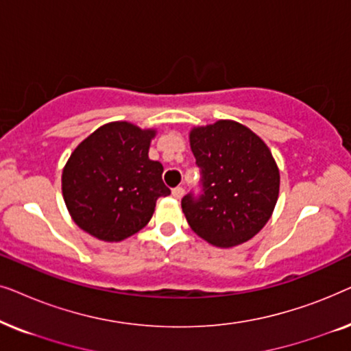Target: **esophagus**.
I'll return each mask as SVG.
<instances>
[{
    "mask_svg": "<svg viewBox=\"0 0 351 351\" xmlns=\"http://www.w3.org/2000/svg\"><path fill=\"white\" fill-rule=\"evenodd\" d=\"M184 193H185V190L182 189V186H176V189L172 190V196H174L176 199H180L182 196H184Z\"/></svg>",
    "mask_w": 351,
    "mask_h": 351,
    "instance_id": "34e87169",
    "label": "esophagus"
}]
</instances>
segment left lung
<instances>
[{
	"label": "left lung",
	"instance_id": "1",
	"mask_svg": "<svg viewBox=\"0 0 351 351\" xmlns=\"http://www.w3.org/2000/svg\"><path fill=\"white\" fill-rule=\"evenodd\" d=\"M201 193L182 198L191 230L217 247L238 246L268 222L280 193V171L265 142L222 119L190 132Z\"/></svg>",
	"mask_w": 351,
	"mask_h": 351
}]
</instances>
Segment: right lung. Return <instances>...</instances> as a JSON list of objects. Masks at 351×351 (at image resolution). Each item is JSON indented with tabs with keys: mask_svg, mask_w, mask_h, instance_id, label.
Here are the masks:
<instances>
[{
	"mask_svg": "<svg viewBox=\"0 0 351 351\" xmlns=\"http://www.w3.org/2000/svg\"><path fill=\"white\" fill-rule=\"evenodd\" d=\"M155 131L126 121L105 124L84 138L62 172L71 219L102 241H121L150 222L156 199L171 195L162 165L148 158Z\"/></svg>",
	"mask_w": 351,
	"mask_h": 351,
	"instance_id": "right-lung-1",
	"label": "right lung"
}]
</instances>
